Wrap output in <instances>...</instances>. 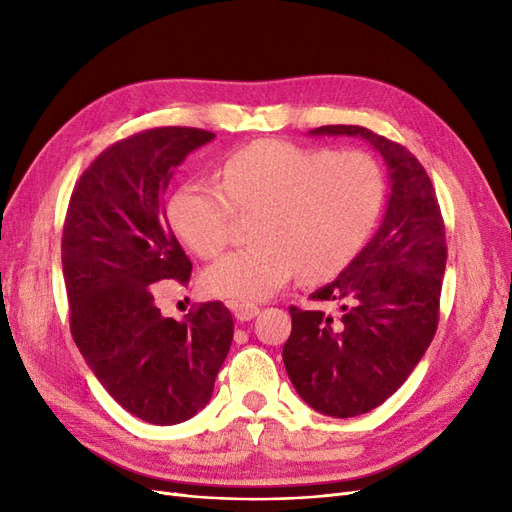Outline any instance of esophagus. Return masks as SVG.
Listing matches in <instances>:
<instances>
[{"label": "esophagus", "mask_w": 512, "mask_h": 512, "mask_svg": "<svg viewBox=\"0 0 512 512\" xmlns=\"http://www.w3.org/2000/svg\"><path fill=\"white\" fill-rule=\"evenodd\" d=\"M232 314H235L239 322H247L260 314V307L254 303H235L232 305Z\"/></svg>", "instance_id": "obj_1"}]
</instances>
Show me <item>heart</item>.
I'll list each match as a JSON object with an SVG mask.
<instances>
[{"mask_svg": "<svg viewBox=\"0 0 512 512\" xmlns=\"http://www.w3.org/2000/svg\"><path fill=\"white\" fill-rule=\"evenodd\" d=\"M222 183L185 181L168 220L198 256H218L235 211H260L258 245L230 252L205 271L209 294L235 303L265 301L301 271L327 280L365 245L382 207L380 166L363 151H331L288 141H256L232 151Z\"/></svg>", "mask_w": 512, "mask_h": 512, "instance_id": "obj_1", "label": "heart"}]
</instances>
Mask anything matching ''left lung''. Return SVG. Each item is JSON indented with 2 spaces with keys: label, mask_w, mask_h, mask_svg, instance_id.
<instances>
[{
  "label": "left lung",
  "mask_w": 512,
  "mask_h": 512,
  "mask_svg": "<svg viewBox=\"0 0 512 512\" xmlns=\"http://www.w3.org/2000/svg\"><path fill=\"white\" fill-rule=\"evenodd\" d=\"M309 136H354L378 151L389 173L384 218L335 280L312 294L339 316L290 307L282 359L309 408L335 418L378 408L423 359L438 329L446 267L436 190L412 153L361 126H322Z\"/></svg>",
  "instance_id": "left-lung-1"
}]
</instances>
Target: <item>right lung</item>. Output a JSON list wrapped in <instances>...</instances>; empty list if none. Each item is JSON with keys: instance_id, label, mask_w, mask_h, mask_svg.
I'll use <instances>...</instances> for the list:
<instances>
[{"instance_id": "obj_1", "label": "right lung", "mask_w": 512, "mask_h": 512, "mask_svg": "<svg viewBox=\"0 0 512 512\" xmlns=\"http://www.w3.org/2000/svg\"><path fill=\"white\" fill-rule=\"evenodd\" d=\"M213 138L177 126L138 132L100 153L68 205L61 265L72 337L108 395L151 425L183 423L209 404L235 333L220 301L173 320L151 292L190 280L164 192L175 168Z\"/></svg>"}]
</instances>
